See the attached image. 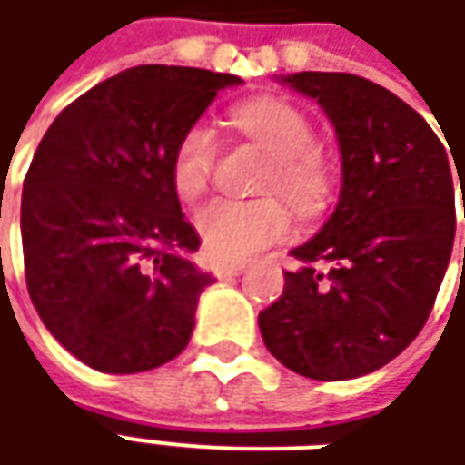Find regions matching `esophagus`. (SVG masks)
<instances>
[{"label": "esophagus", "instance_id": "1", "mask_svg": "<svg viewBox=\"0 0 465 465\" xmlns=\"http://www.w3.org/2000/svg\"><path fill=\"white\" fill-rule=\"evenodd\" d=\"M245 270V262H217L213 272L215 278H230V275H240Z\"/></svg>", "mask_w": 465, "mask_h": 465}]
</instances>
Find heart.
<instances>
[{
    "label": "heart",
    "instance_id": "heart-1",
    "mask_svg": "<svg viewBox=\"0 0 465 465\" xmlns=\"http://www.w3.org/2000/svg\"><path fill=\"white\" fill-rule=\"evenodd\" d=\"M232 127L272 154L262 193H280L301 215L321 213L331 195V173L318 150V133L308 114L278 97H255L230 112ZM217 140L213 130L195 122L174 143L170 183L183 203L203 197L213 180ZM195 227L207 255L215 260H245L272 245L291 227V213L275 195L255 200H213L200 207Z\"/></svg>",
    "mask_w": 465,
    "mask_h": 465
}]
</instances>
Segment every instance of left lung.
<instances>
[{
    "instance_id": "obj_1",
    "label": "left lung",
    "mask_w": 465,
    "mask_h": 465,
    "mask_svg": "<svg viewBox=\"0 0 465 465\" xmlns=\"http://www.w3.org/2000/svg\"><path fill=\"white\" fill-rule=\"evenodd\" d=\"M285 82L335 124L343 190L321 232L291 252L301 268L260 311V332L295 373L358 378L393 361L436 302L456 235L449 154L413 107L365 77L298 72Z\"/></svg>"
}]
</instances>
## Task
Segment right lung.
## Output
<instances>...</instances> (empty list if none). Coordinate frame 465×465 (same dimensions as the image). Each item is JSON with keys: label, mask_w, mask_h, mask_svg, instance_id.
I'll list each match as a JSON object with an SVG mask.
<instances>
[{"label": "right lung", "mask_w": 465, "mask_h": 465, "mask_svg": "<svg viewBox=\"0 0 465 465\" xmlns=\"http://www.w3.org/2000/svg\"><path fill=\"white\" fill-rule=\"evenodd\" d=\"M240 77L124 69L59 112L22 190L29 298L47 331L102 373H143L185 351L200 238L170 183L174 143Z\"/></svg>", "instance_id": "obj_1"}]
</instances>
